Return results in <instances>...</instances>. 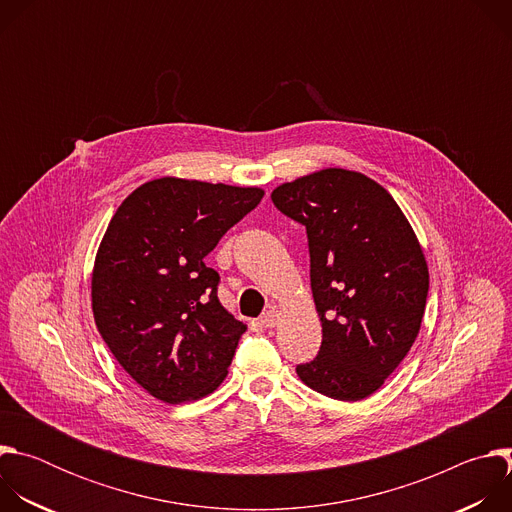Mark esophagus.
I'll use <instances>...</instances> for the list:
<instances>
[{"label":"esophagus","mask_w":512,"mask_h":512,"mask_svg":"<svg viewBox=\"0 0 512 512\" xmlns=\"http://www.w3.org/2000/svg\"><path fill=\"white\" fill-rule=\"evenodd\" d=\"M277 318H279L277 308H269V310L259 318V324H261L263 328H273V326L277 324Z\"/></svg>","instance_id":"34e87169"}]
</instances>
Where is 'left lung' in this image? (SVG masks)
<instances>
[{"instance_id": "obj_1", "label": "left lung", "mask_w": 512, "mask_h": 512, "mask_svg": "<svg viewBox=\"0 0 512 512\" xmlns=\"http://www.w3.org/2000/svg\"><path fill=\"white\" fill-rule=\"evenodd\" d=\"M302 223L322 346L298 377L314 391L360 401L383 387L411 350L425 312L423 249L393 196L360 172L326 168L271 192Z\"/></svg>"}]
</instances>
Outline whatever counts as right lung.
Here are the masks:
<instances>
[{
	"label": "right lung",
	"instance_id": "right-lung-1",
	"mask_svg": "<svg viewBox=\"0 0 512 512\" xmlns=\"http://www.w3.org/2000/svg\"><path fill=\"white\" fill-rule=\"evenodd\" d=\"M263 194L166 176L135 188L113 214L91 277L95 324L152 397L196 401L225 381L247 326L218 302V273L204 257Z\"/></svg>",
	"mask_w": 512,
	"mask_h": 512
}]
</instances>
